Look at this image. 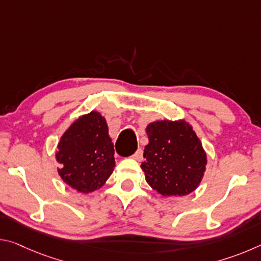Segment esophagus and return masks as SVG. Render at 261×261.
Masks as SVG:
<instances>
[{
  "mask_svg": "<svg viewBox=\"0 0 261 261\" xmlns=\"http://www.w3.org/2000/svg\"><path fill=\"white\" fill-rule=\"evenodd\" d=\"M132 158L135 159V160H137V161H141L143 160V149H138V151H137L134 155H132Z\"/></svg>",
  "mask_w": 261,
  "mask_h": 261,
  "instance_id": "esophagus-1",
  "label": "esophagus"
}]
</instances>
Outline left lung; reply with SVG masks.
<instances>
[{
  "label": "left lung",
  "instance_id": "8db88e82",
  "mask_svg": "<svg viewBox=\"0 0 261 261\" xmlns=\"http://www.w3.org/2000/svg\"><path fill=\"white\" fill-rule=\"evenodd\" d=\"M146 134L140 168L149 187L165 197L193 192L204 177L207 155L192 125L185 120L154 121Z\"/></svg>",
  "mask_w": 261,
  "mask_h": 261
}]
</instances>
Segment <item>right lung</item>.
Instances as JSON below:
<instances>
[{
  "mask_svg": "<svg viewBox=\"0 0 261 261\" xmlns=\"http://www.w3.org/2000/svg\"><path fill=\"white\" fill-rule=\"evenodd\" d=\"M55 159L60 177L77 192L102 188L115 168L114 144L102 115L92 110L72 122L57 144Z\"/></svg>",
  "mask_w": 261,
  "mask_h": 261,
  "instance_id": "add662e5",
  "label": "right lung"
}]
</instances>
